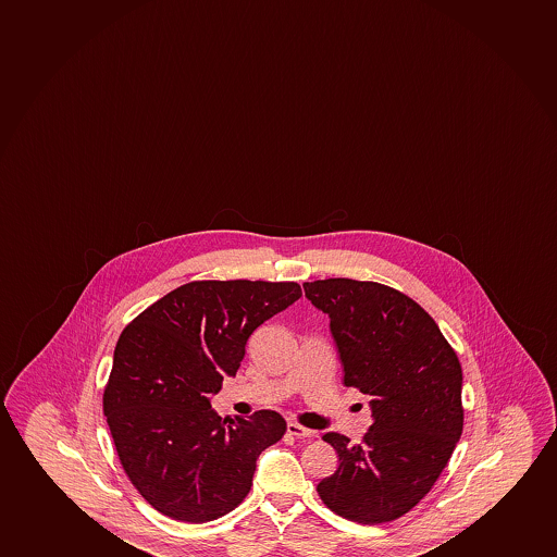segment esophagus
Returning a JSON list of instances; mask_svg holds the SVG:
<instances>
[{"label": "esophagus", "instance_id": "34e87169", "mask_svg": "<svg viewBox=\"0 0 557 557\" xmlns=\"http://www.w3.org/2000/svg\"><path fill=\"white\" fill-rule=\"evenodd\" d=\"M288 433L292 436H297V438H313V436H318V431L302 428V425H299V423L295 422L288 423Z\"/></svg>", "mask_w": 557, "mask_h": 557}]
</instances>
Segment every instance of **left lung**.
Returning <instances> with one entry per match:
<instances>
[{"mask_svg":"<svg viewBox=\"0 0 557 557\" xmlns=\"http://www.w3.org/2000/svg\"><path fill=\"white\" fill-rule=\"evenodd\" d=\"M329 315L344 384L370 396L362 444L326 433L338 470L320 481L331 511L358 524L404 517L435 485L462 433V370L435 320L410 297L377 282H305Z\"/></svg>","mask_w":557,"mask_h":557,"instance_id":"1","label":"left lung"}]
</instances>
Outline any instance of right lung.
I'll list each match as a JSON object with an SVG mask.
<instances>
[{
    "mask_svg": "<svg viewBox=\"0 0 557 557\" xmlns=\"http://www.w3.org/2000/svg\"><path fill=\"white\" fill-rule=\"evenodd\" d=\"M301 295L297 282H189L122 331L103 414L124 472L156 511L202 524L249 494L256 459L286 422L275 410L226 422L211 396L236 375L250 334Z\"/></svg>",
    "mask_w": 557,
    "mask_h": 557,
    "instance_id": "obj_1",
    "label": "right lung"
}]
</instances>
